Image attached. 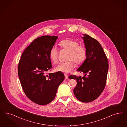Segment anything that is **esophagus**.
Returning a JSON list of instances; mask_svg holds the SVG:
<instances>
[{"mask_svg": "<svg viewBox=\"0 0 127 127\" xmlns=\"http://www.w3.org/2000/svg\"><path fill=\"white\" fill-rule=\"evenodd\" d=\"M64 75H65V79H67V78H68V76H67V75L66 74H65Z\"/></svg>", "mask_w": 127, "mask_h": 127, "instance_id": "obj_1", "label": "esophagus"}]
</instances>
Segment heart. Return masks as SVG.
Here are the masks:
<instances>
[{"mask_svg": "<svg viewBox=\"0 0 127 127\" xmlns=\"http://www.w3.org/2000/svg\"><path fill=\"white\" fill-rule=\"evenodd\" d=\"M59 45L61 50L68 51L65 62L60 63L56 66L55 70L65 73L71 72L75 66V63L79 65L85 61L86 57V49L85 46L79 44L78 41L66 38L61 41ZM51 61L54 63L59 61V52L56 46H53L49 53Z\"/></svg>", "mask_w": 127, "mask_h": 127, "instance_id": "heart-1", "label": "heart"}]
</instances>
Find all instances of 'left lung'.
<instances>
[{
    "instance_id": "obj_1",
    "label": "left lung",
    "mask_w": 127,
    "mask_h": 127,
    "mask_svg": "<svg viewBox=\"0 0 127 127\" xmlns=\"http://www.w3.org/2000/svg\"><path fill=\"white\" fill-rule=\"evenodd\" d=\"M86 49V58L77 70L85 74L83 77L70 75L76 80L74 94L80 101L89 102L97 99L103 91L106 83L108 61L100 43L88 35L82 37Z\"/></svg>"
}]
</instances>
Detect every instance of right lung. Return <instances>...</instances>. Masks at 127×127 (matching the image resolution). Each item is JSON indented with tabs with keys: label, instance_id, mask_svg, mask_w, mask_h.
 Here are the masks:
<instances>
[{
	"label": "right lung",
	"instance_id": "add662e5",
	"mask_svg": "<svg viewBox=\"0 0 127 127\" xmlns=\"http://www.w3.org/2000/svg\"><path fill=\"white\" fill-rule=\"evenodd\" d=\"M57 38L45 35L35 39L25 50L18 63V76L26 96L41 105L53 100L65 78L59 71L46 73L52 67L49 53Z\"/></svg>",
	"mask_w": 127,
	"mask_h": 127
}]
</instances>
